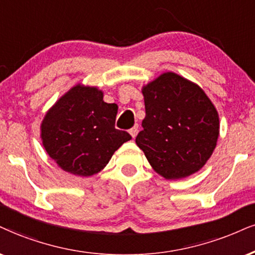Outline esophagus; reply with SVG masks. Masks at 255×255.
<instances>
[{
    "label": "esophagus",
    "mask_w": 255,
    "mask_h": 255,
    "mask_svg": "<svg viewBox=\"0 0 255 255\" xmlns=\"http://www.w3.org/2000/svg\"><path fill=\"white\" fill-rule=\"evenodd\" d=\"M128 132H130V134L132 136V138L136 137L137 133H138V125H134L132 128H130V130H128Z\"/></svg>",
    "instance_id": "obj_1"
}]
</instances>
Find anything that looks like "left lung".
I'll use <instances>...</instances> for the list:
<instances>
[{"mask_svg": "<svg viewBox=\"0 0 255 255\" xmlns=\"http://www.w3.org/2000/svg\"><path fill=\"white\" fill-rule=\"evenodd\" d=\"M143 130L136 144L165 180L195 174L214 152L220 134L219 113L197 84L164 72L146 85Z\"/></svg>", "mask_w": 255, "mask_h": 255, "instance_id": "1", "label": "left lung"}]
</instances>
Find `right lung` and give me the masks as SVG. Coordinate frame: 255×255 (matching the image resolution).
Masks as SVG:
<instances>
[{"label": "right lung", "instance_id": "obj_1", "mask_svg": "<svg viewBox=\"0 0 255 255\" xmlns=\"http://www.w3.org/2000/svg\"><path fill=\"white\" fill-rule=\"evenodd\" d=\"M97 86L77 84L53 104L40 125L42 145L62 170L89 177L131 139L115 128L117 104L104 102Z\"/></svg>", "mask_w": 255, "mask_h": 255}]
</instances>
